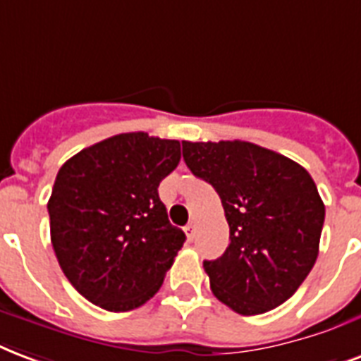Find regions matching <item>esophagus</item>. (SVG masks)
Masks as SVG:
<instances>
[{
    "mask_svg": "<svg viewBox=\"0 0 361 361\" xmlns=\"http://www.w3.org/2000/svg\"><path fill=\"white\" fill-rule=\"evenodd\" d=\"M184 231H186V237H188L190 241H192V239L195 237V224H194V222H190V224L184 228Z\"/></svg>",
    "mask_w": 361,
    "mask_h": 361,
    "instance_id": "obj_1",
    "label": "esophagus"
}]
</instances>
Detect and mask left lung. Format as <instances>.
I'll use <instances>...</instances> for the list:
<instances>
[{
    "instance_id": "1",
    "label": "left lung",
    "mask_w": 361,
    "mask_h": 361,
    "mask_svg": "<svg viewBox=\"0 0 361 361\" xmlns=\"http://www.w3.org/2000/svg\"><path fill=\"white\" fill-rule=\"evenodd\" d=\"M195 177L220 195L230 245L205 259L212 294L239 314H262L292 298L317 262L322 197L305 167L247 141H183Z\"/></svg>"
}]
</instances>
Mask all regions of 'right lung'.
<instances>
[{
	"mask_svg": "<svg viewBox=\"0 0 361 361\" xmlns=\"http://www.w3.org/2000/svg\"><path fill=\"white\" fill-rule=\"evenodd\" d=\"M180 161V142L120 133L60 167L49 200L50 241L67 281L94 305L124 312L160 290L184 245L158 186Z\"/></svg>",
	"mask_w": 361,
	"mask_h": 361,
	"instance_id": "1",
	"label": "right lung"
}]
</instances>
